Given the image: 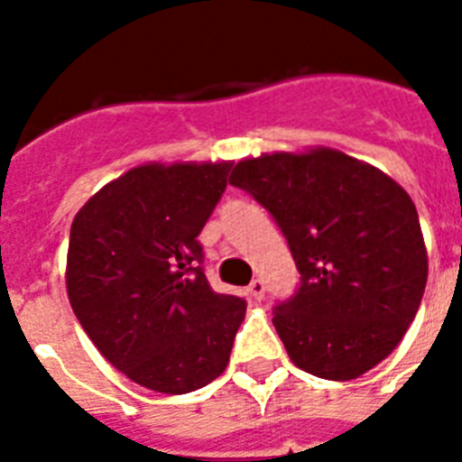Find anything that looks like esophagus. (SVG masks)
Segmentation results:
<instances>
[{"label":"esophagus","mask_w":462,"mask_h":462,"mask_svg":"<svg viewBox=\"0 0 462 462\" xmlns=\"http://www.w3.org/2000/svg\"><path fill=\"white\" fill-rule=\"evenodd\" d=\"M246 295L252 297L254 302H261V300H263V295H266V285H263V281L249 282V288H246Z\"/></svg>","instance_id":"34e87169"}]
</instances>
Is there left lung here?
Returning a JSON list of instances; mask_svg holds the SVG:
<instances>
[{
  "mask_svg": "<svg viewBox=\"0 0 462 462\" xmlns=\"http://www.w3.org/2000/svg\"><path fill=\"white\" fill-rule=\"evenodd\" d=\"M273 216L300 271L273 326L300 369L350 381L386 359L415 319L427 249L408 191L333 148L242 160L230 177Z\"/></svg>",
  "mask_w": 462,
  "mask_h": 462,
  "instance_id": "8db88e82",
  "label": "left lung"
}]
</instances>
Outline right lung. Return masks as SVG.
Listing matches in <instances>:
<instances>
[{
	"instance_id": "obj_1",
	"label": "right lung",
	"mask_w": 462,
	"mask_h": 462,
	"mask_svg": "<svg viewBox=\"0 0 462 462\" xmlns=\"http://www.w3.org/2000/svg\"><path fill=\"white\" fill-rule=\"evenodd\" d=\"M230 167H134L71 223L67 292L76 319L112 366L158 393L217 379L245 321V300L206 281L199 242Z\"/></svg>"
}]
</instances>
